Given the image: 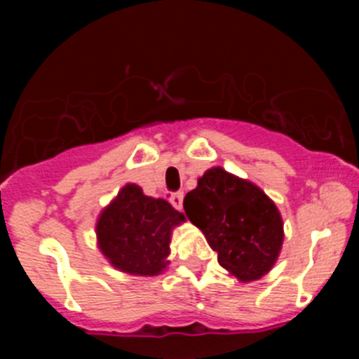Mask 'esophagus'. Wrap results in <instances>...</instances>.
Returning <instances> with one entry per match:
<instances>
[{
    "label": "esophagus",
    "instance_id": "obj_1",
    "mask_svg": "<svg viewBox=\"0 0 359 359\" xmlns=\"http://www.w3.org/2000/svg\"><path fill=\"white\" fill-rule=\"evenodd\" d=\"M182 201H184V193H173L172 196H170V203H172L173 208L177 210L182 208Z\"/></svg>",
    "mask_w": 359,
    "mask_h": 359
}]
</instances>
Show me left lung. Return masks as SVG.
Returning a JSON list of instances; mask_svg holds the SVG:
<instances>
[{
	"label": "left lung",
	"instance_id": "left-lung-1",
	"mask_svg": "<svg viewBox=\"0 0 359 359\" xmlns=\"http://www.w3.org/2000/svg\"><path fill=\"white\" fill-rule=\"evenodd\" d=\"M187 219L200 227L224 269L240 281L269 273L283 243V220L276 205L248 180L222 168L198 179L184 198Z\"/></svg>",
	"mask_w": 359,
	"mask_h": 359
}]
</instances>
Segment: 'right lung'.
Returning <instances> with one entry per match:
<instances>
[{
	"label": "right lung",
	"instance_id": "obj_1",
	"mask_svg": "<svg viewBox=\"0 0 359 359\" xmlns=\"http://www.w3.org/2000/svg\"><path fill=\"white\" fill-rule=\"evenodd\" d=\"M184 213L168 201L146 196L128 184L100 213L97 222L99 248L114 267L139 276H156L166 267L172 229Z\"/></svg>",
	"mask_w": 359,
	"mask_h": 359
}]
</instances>
